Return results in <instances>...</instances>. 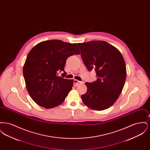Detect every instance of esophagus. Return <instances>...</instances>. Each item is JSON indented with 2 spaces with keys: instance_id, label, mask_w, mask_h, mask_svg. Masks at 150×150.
Here are the masks:
<instances>
[{
  "instance_id": "esophagus-1",
  "label": "esophagus",
  "mask_w": 150,
  "mask_h": 150,
  "mask_svg": "<svg viewBox=\"0 0 150 150\" xmlns=\"http://www.w3.org/2000/svg\"><path fill=\"white\" fill-rule=\"evenodd\" d=\"M81 83H82V82H81V81H78V80H76V79L74 80V86H78V85H79V84H81Z\"/></svg>"
}]
</instances>
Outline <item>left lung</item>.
I'll use <instances>...</instances> for the list:
<instances>
[{
  "instance_id": "obj_1",
  "label": "left lung",
  "mask_w": 150,
  "mask_h": 150,
  "mask_svg": "<svg viewBox=\"0 0 150 150\" xmlns=\"http://www.w3.org/2000/svg\"><path fill=\"white\" fill-rule=\"evenodd\" d=\"M81 57L88 71L94 70L97 80L86 83L81 100L87 107L101 111L111 106L121 94L127 78L121 53L105 41L78 43Z\"/></svg>"
}]
</instances>
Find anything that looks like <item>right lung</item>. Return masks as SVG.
Returning <instances> with one entry per match:
<instances>
[{
  "label": "right lung",
  "instance_id": "obj_1",
  "mask_svg": "<svg viewBox=\"0 0 150 150\" xmlns=\"http://www.w3.org/2000/svg\"><path fill=\"white\" fill-rule=\"evenodd\" d=\"M80 53L78 44L60 40L44 41L34 46L23 67L26 86L38 105L51 108L61 104L72 89L73 80L64 79L68 57ZM62 71V77H58Z\"/></svg>",
  "mask_w": 150,
  "mask_h": 150
}]
</instances>
